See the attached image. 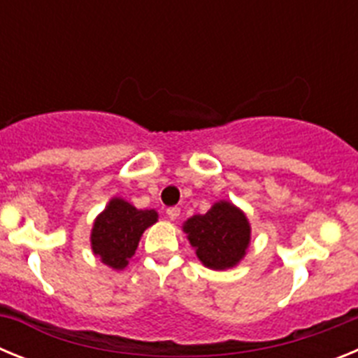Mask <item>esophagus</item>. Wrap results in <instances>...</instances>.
<instances>
[{
	"label": "esophagus",
	"mask_w": 358,
	"mask_h": 358,
	"mask_svg": "<svg viewBox=\"0 0 358 358\" xmlns=\"http://www.w3.org/2000/svg\"><path fill=\"white\" fill-rule=\"evenodd\" d=\"M166 215H169L170 220H177L179 218V215H181V208H177V206H172L166 210Z\"/></svg>",
	"instance_id": "esophagus-1"
}]
</instances>
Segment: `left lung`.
<instances>
[{
	"mask_svg": "<svg viewBox=\"0 0 358 358\" xmlns=\"http://www.w3.org/2000/svg\"><path fill=\"white\" fill-rule=\"evenodd\" d=\"M185 231L199 260L217 271L238 264L251 238L248 218L229 202H217L206 215L188 218Z\"/></svg>",
	"mask_w": 358,
	"mask_h": 358,
	"instance_id": "obj_1",
	"label": "left lung"
}]
</instances>
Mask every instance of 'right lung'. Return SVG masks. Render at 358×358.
I'll list each match as a JSON object with an SVG mask.
<instances>
[{
  "instance_id": "right-lung-1",
  "label": "right lung",
  "mask_w": 358,
  "mask_h": 358,
  "mask_svg": "<svg viewBox=\"0 0 358 358\" xmlns=\"http://www.w3.org/2000/svg\"><path fill=\"white\" fill-rule=\"evenodd\" d=\"M157 220L154 210H136L123 199H113L100 217L94 220L91 245L94 255L106 265L123 268L134 255L140 236Z\"/></svg>"
}]
</instances>
